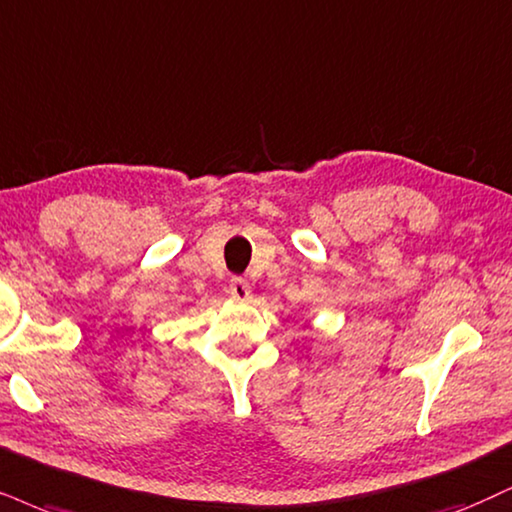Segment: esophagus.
Wrapping results in <instances>:
<instances>
[{
	"instance_id": "1",
	"label": "esophagus",
	"mask_w": 512,
	"mask_h": 512,
	"mask_svg": "<svg viewBox=\"0 0 512 512\" xmlns=\"http://www.w3.org/2000/svg\"><path fill=\"white\" fill-rule=\"evenodd\" d=\"M230 294L237 301H249L251 299V287L244 277H232L230 280Z\"/></svg>"
}]
</instances>
